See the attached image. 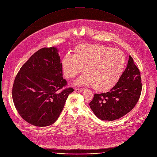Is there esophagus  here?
Here are the masks:
<instances>
[{
  "label": "esophagus",
  "instance_id": "1",
  "mask_svg": "<svg viewBox=\"0 0 157 157\" xmlns=\"http://www.w3.org/2000/svg\"><path fill=\"white\" fill-rule=\"evenodd\" d=\"M84 90V89H79V88H76L75 90L76 92H82V91Z\"/></svg>",
  "mask_w": 157,
  "mask_h": 157
}]
</instances>
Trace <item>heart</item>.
Wrapping results in <instances>:
<instances>
[{
	"label": "heart",
	"instance_id": "obj_1",
	"mask_svg": "<svg viewBox=\"0 0 157 157\" xmlns=\"http://www.w3.org/2000/svg\"><path fill=\"white\" fill-rule=\"evenodd\" d=\"M61 67L64 76L70 79L81 72L75 83L78 86L91 85L98 92L113 88L123 75L126 58L120 49L101 45L81 44L62 58Z\"/></svg>",
	"mask_w": 157,
	"mask_h": 157
}]
</instances>
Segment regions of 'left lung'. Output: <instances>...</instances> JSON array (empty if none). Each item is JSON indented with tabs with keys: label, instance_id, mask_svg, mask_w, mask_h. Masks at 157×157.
Returning <instances> with one entry per match:
<instances>
[{
	"label": "left lung",
	"instance_id": "1",
	"mask_svg": "<svg viewBox=\"0 0 157 157\" xmlns=\"http://www.w3.org/2000/svg\"><path fill=\"white\" fill-rule=\"evenodd\" d=\"M142 90L140 72L129 55L128 65L117 85L106 93L95 94L90 106L98 118L113 121L130 112Z\"/></svg>",
	"mask_w": 157,
	"mask_h": 157
}]
</instances>
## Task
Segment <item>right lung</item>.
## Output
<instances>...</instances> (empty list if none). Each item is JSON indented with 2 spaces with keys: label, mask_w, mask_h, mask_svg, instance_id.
I'll use <instances>...</instances> for the list:
<instances>
[{
  "label": "right lung",
  "mask_w": 157,
  "mask_h": 157,
  "mask_svg": "<svg viewBox=\"0 0 157 157\" xmlns=\"http://www.w3.org/2000/svg\"><path fill=\"white\" fill-rule=\"evenodd\" d=\"M62 75L55 47L39 49L23 64L12 88L15 108L23 120L37 127L51 125L57 120L74 91L72 88L59 91L67 84Z\"/></svg>",
  "instance_id": "add662e5"
}]
</instances>
